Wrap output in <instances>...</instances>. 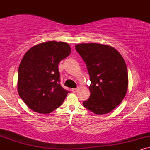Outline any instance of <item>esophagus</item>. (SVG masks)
<instances>
[{
    "instance_id": "1",
    "label": "esophagus",
    "mask_w": 150,
    "mask_h": 150,
    "mask_svg": "<svg viewBox=\"0 0 150 150\" xmlns=\"http://www.w3.org/2000/svg\"><path fill=\"white\" fill-rule=\"evenodd\" d=\"M77 90H78V89H77V88H75V89H72V92H74V93L77 92Z\"/></svg>"
}]
</instances>
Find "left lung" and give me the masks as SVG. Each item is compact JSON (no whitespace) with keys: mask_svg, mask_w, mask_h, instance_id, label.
<instances>
[{"mask_svg":"<svg viewBox=\"0 0 150 150\" xmlns=\"http://www.w3.org/2000/svg\"><path fill=\"white\" fill-rule=\"evenodd\" d=\"M75 49L87 65L90 96L84 106L97 115L118 106L126 94L128 75L125 62L116 49L101 44H80Z\"/></svg>","mask_w":150,"mask_h":150,"instance_id":"obj_1","label":"left lung"}]
</instances>
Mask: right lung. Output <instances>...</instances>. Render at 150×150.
<instances>
[{
    "label": "right lung",
    "instance_id": "right-lung-1",
    "mask_svg": "<svg viewBox=\"0 0 150 150\" xmlns=\"http://www.w3.org/2000/svg\"><path fill=\"white\" fill-rule=\"evenodd\" d=\"M71 52L70 45L55 41L29 49L18 69V94L30 109L49 113L59 107L70 92L60 85L58 65Z\"/></svg>",
    "mask_w": 150,
    "mask_h": 150
}]
</instances>
